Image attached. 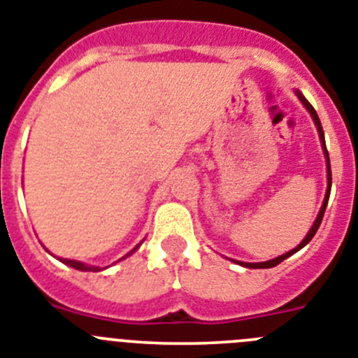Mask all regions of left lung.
<instances>
[{"label":"left lung","instance_id":"1","mask_svg":"<svg viewBox=\"0 0 358 358\" xmlns=\"http://www.w3.org/2000/svg\"><path fill=\"white\" fill-rule=\"evenodd\" d=\"M295 95H297V97H299V101L303 102L304 108H306V110L310 111V115H312L313 122H315V126H317V131H319V138H321L322 151H324V157H326V169H328V189H326V196H324V201H322L321 210H319V214H317V220H315V222H313L312 229H310L308 234H306V238H304L303 241H301V243L297 245V247L292 248L290 252L282 254V256H279V257H273V259H270V261H263V263H239V265L247 266V268H272V266L279 265V263H281V261L287 259V257H290L292 254H295V252H297V250H301V248H303L304 245H308L310 241H312L313 236H315V232H317V229H319V225H321L322 216H324V210H326V205H328V200H329V191H331V167H329V155H328V149H326L324 131H322L321 120H319V117H317V111L313 110V106L310 104V102L306 101V99H304L303 93H301V92H295Z\"/></svg>","mask_w":358,"mask_h":358}]
</instances>
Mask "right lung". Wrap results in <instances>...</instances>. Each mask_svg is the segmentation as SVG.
Segmentation results:
<instances>
[{
  "mask_svg": "<svg viewBox=\"0 0 358 358\" xmlns=\"http://www.w3.org/2000/svg\"><path fill=\"white\" fill-rule=\"evenodd\" d=\"M138 247H141V243L136 245V247L133 248L129 254L135 252ZM129 254H127V256H129ZM124 257H126V256H124ZM61 261H63L64 265L71 266V268H76V270H83V272H99V270H101V266H90V265H85V263H80V261H73V259H61Z\"/></svg>",
  "mask_w": 358,
  "mask_h": 358,
  "instance_id": "1",
  "label": "right lung"
}]
</instances>
